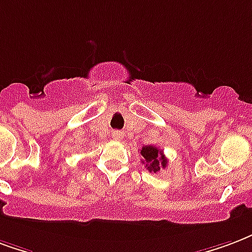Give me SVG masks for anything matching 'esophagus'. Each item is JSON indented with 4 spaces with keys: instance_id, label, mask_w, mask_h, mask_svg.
Returning a JSON list of instances; mask_svg holds the SVG:
<instances>
[{
    "instance_id": "esophagus-1",
    "label": "esophagus",
    "mask_w": 252,
    "mask_h": 252,
    "mask_svg": "<svg viewBox=\"0 0 252 252\" xmlns=\"http://www.w3.org/2000/svg\"><path fill=\"white\" fill-rule=\"evenodd\" d=\"M112 139L115 140H121L123 139V133L120 131H112Z\"/></svg>"
}]
</instances>
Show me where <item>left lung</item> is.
Masks as SVG:
<instances>
[{
    "label": "left lung",
    "mask_w": 252,
    "mask_h": 252,
    "mask_svg": "<svg viewBox=\"0 0 252 252\" xmlns=\"http://www.w3.org/2000/svg\"><path fill=\"white\" fill-rule=\"evenodd\" d=\"M140 154L143 156V163H145V167L150 172H159L160 168H165L167 165V159L163 155V151L158 150L155 145H145L140 150Z\"/></svg>",
    "instance_id": "obj_1"
}]
</instances>
